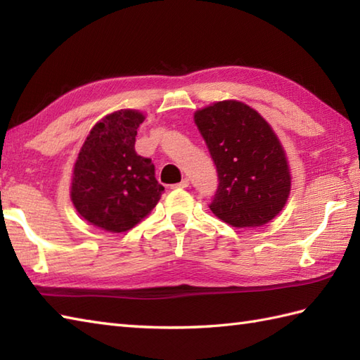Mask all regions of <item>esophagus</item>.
Wrapping results in <instances>:
<instances>
[{
    "label": "esophagus",
    "instance_id": "obj_1",
    "mask_svg": "<svg viewBox=\"0 0 360 360\" xmlns=\"http://www.w3.org/2000/svg\"><path fill=\"white\" fill-rule=\"evenodd\" d=\"M188 184H190V181H188L187 178H184L181 182H178V184H174V186H172V187H173V188H186V187H188Z\"/></svg>",
    "mask_w": 360,
    "mask_h": 360
}]
</instances>
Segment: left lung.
<instances>
[{"label": "left lung", "instance_id": "1", "mask_svg": "<svg viewBox=\"0 0 360 360\" xmlns=\"http://www.w3.org/2000/svg\"><path fill=\"white\" fill-rule=\"evenodd\" d=\"M195 124L218 173L210 210L233 227H258L285 207L290 176L269 124L250 106L218 102L196 111Z\"/></svg>", "mask_w": 360, "mask_h": 360}]
</instances>
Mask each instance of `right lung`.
Segmentation results:
<instances>
[{
	"instance_id": "obj_1",
	"label": "right lung",
	"mask_w": 360,
	"mask_h": 360,
	"mask_svg": "<svg viewBox=\"0 0 360 360\" xmlns=\"http://www.w3.org/2000/svg\"><path fill=\"white\" fill-rule=\"evenodd\" d=\"M141 112L122 110L94 125L74 167L71 200L88 223L125 232L155 209L164 187L151 159L136 153Z\"/></svg>"
}]
</instances>
